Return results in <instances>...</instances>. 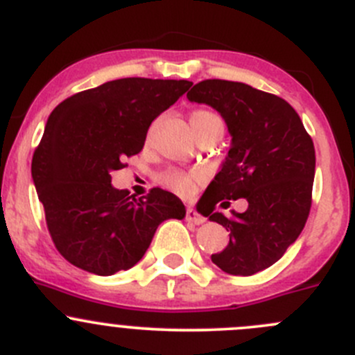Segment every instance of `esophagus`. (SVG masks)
Returning a JSON list of instances; mask_svg holds the SVG:
<instances>
[{
    "instance_id": "34e87169",
    "label": "esophagus",
    "mask_w": 355,
    "mask_h": 355,
    "mask_svg": "<svg viewBox=\"0 0 355 355\" xmlns=\"http://www.w3.org/2000/svg\"><path fill=\"white\" fill-rule=\"evenodd\" d=\"M185 220H187V222L196 223V225H199V223H205L206 222L205 216H201L198 211H196V209H192V208L185 209Z\"/></svg>"
}]
</instances>
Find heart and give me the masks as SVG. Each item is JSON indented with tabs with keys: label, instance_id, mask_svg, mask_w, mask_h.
Returning <instances> with one entry per match:
<instances>
[{
	"label": "heart",
	"instance_id": "1",
	"mask_svg": "<svg viewBox=\"0 0 355 355\" xmlns=\"http://www.w3.org/2000/svg\"><path fill=\"white\" fill-rule=\"evenodd\" d=\"M215 123H220V119L209 111H194L191 114V126L194 130L196 137L201 132H205L206 128H209L211 125H215ZM198 180V175H191L178 170H170L161 175V184L170 189V191H173L175 194L184 196V198L194 192Z\"/></svg>",
	"mask_w": 355,
	"mask_h": 355
}]
</instances>
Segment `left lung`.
<instances>
[{"label":"left lung","mask_w":355,"mask_h":355,"mask_svg":"<svg viewBox=\"0 0 355 355\" xmlns=\"http://www.w3.org/2000/svg\"><path fill=\"white\" fill-rule=\"evenodd\" d=\"M187 98L218 111L232 137L202 199L211 211L222 198L248 201L247 211L232 219L209 211L211 222L230 230L229 244L211 261L232 276H253L276 263L304 230L312 205L314 144L286 101L244 83L205 79Z\"/></svg>","instance_id":"1"}]
</instances>
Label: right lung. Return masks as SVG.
Wrapping results in <instances>:
<instances>
[{"label":"right lung","instance_id":"add662e5","mask_svg":"<svg viewBox=\"0 0 355 355\" xmlns=\"http://www.w3.org/2000/svg\"><path fill=\"white\" fill-rule=\"evenodd\" d=\"M191 86L185 79H114L51 111L31 173L51 239L72 265L97 276L132 269L161 222L185 216L171 192L154 187L135 199L112 187L111 173L142 150L150 123Z\"/></svg>","mask_w":355,"mask_h":355}]
</instances>
